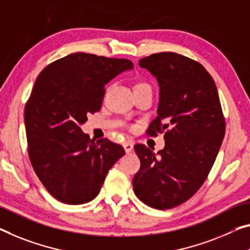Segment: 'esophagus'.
Listing matches in <instances>:
<instances>
[{
  "label": "esophagus",
  "instance_id": "obj_1",
  "mask_svg": "<svg viewBox=\"0 0 250 250\" xmlns=\"http://www.w3.org/2000/svg\"><path fill=\"white\" fill-rule=\"evenodd\" d=\"M123 146H124V149L126 153H130L133 151V143L132 142H124V144H123Z\"/></svg>",
  "mask_w": 250,
  "mask_h": 250
}]
</instances>
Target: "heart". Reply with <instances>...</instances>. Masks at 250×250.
Instances as JSON below:
<instances>
[{
  "instance_id": "1",
  "label": "heart",
  "mask_w": 250,
  "mask_h": 250,
  "mask_svg": "<svg viewBox=\"0 0 250 250\" xmlns=\"http://www.w3.org/2000/svg\"><path fill=\"white\" fill-rule=\"evenodd\" d=\"M140 86H148V85H147L146 83H144V82H141V83H137L135 87H140Z\"/></svg>"
}]
</instances>
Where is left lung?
<instances>
[{
	"label": "left lung",
	"instance_id": "obj_1",
	"mask_svg": "<svg viewBox=\"0 0 250 250\" xmlns=\"http://www.w3.org/2000/svg\"><path fill=\"white\" fill-rule=\"evenodd\" d=\"M138 64L159 83L157 116L147 134L165 132V146L157 154L143 144L134 146L141 161L134 192L152 208L171 209L189 200L206 181L225 137V117L214 80L201 63L160 52Z\"/></svg>",
	"mask_w": 250,
	"mask_h": 250
}]
</instances>
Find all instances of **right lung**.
Masks as SVG:
<instances>
[{
    "label": "right lung",
    "instance_id": "obj_1",
    "mask_svg": "<svg viewBox=\"0 0 250 250\" xmlns=\"http://www.w3.org/2000/svg\"><path fill=\"white\" fill-rule=\"evenodd\" d=\"M130 69L127 59L76 52L38 76L24 108L28 152L38 178L57 200H93L110 167L125 154L107 138L90 140L80 125L101 109L106 83Z\"/></svg>",
    "mask_w": 250,
    "mask_h": 250
}]
</instances>
